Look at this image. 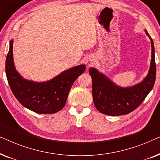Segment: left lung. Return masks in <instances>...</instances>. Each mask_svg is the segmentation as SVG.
Here are the masks:
<instances>
[{
  "mask_svg": "<svg viewBox=\"0 0 160 160\" xmlns=\"http://www.w3.org/2000/svg\"><path fill=\"white\" fill-rule=\"evenodd\" d=\"M152 44V60L147 76L141 82L130 87H121L95 69L90 68L89 73L92 81V97L96 108L103 114L120 116L132 112L141 105L154 87L156 79L154 47Z\"/></svg>",
  "mask_w": 160,
  "mask_h": 160,
  "instance_id": "1",
  "label": "left lung"
}]
</instances>
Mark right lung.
Segmentation results:
<instances>
[{"label": "right lung", "mask_w": 160, "mask_h": 160, "mask_svg": "<svg viewBox=\"0 0 160 160\" xmlns=\"http://www.w3.org/2000/svg\"><path fill=\"white\" fill-rule=\"evenodd\" d=\"M86 69L80 65L68 69L51 80L36 82L19 75L13 60V40L6 60L7 80L15 98L29 110L38 113L50 114L58 112L66 102L70 89L75 80Z\"/></svg>", "instance_id": "obj_1"}]
</instances>
